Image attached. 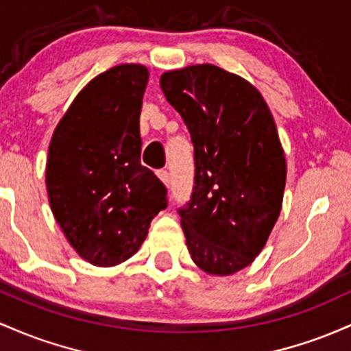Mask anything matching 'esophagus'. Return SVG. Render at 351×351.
Here are the masks:
<instances>
[{"mask_svg":"<svg viewBox=\"0 0 351 351\" xmlns=\"http://www.w3.org/2000/svg\"><path fill=\"white\" fill-rule=\"evenodd\" d=\"M157 176H159V179L162 180L165 186H169V184H171V174H169V171H165V169H160V171L157 172Z\"/></svg>","mask_w":351,"mask_h":351,"instance_id":"34e87169","label":"esophagus"}]
</instances>
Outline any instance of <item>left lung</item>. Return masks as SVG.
I'll list each match as a JSON object with an SVG mask.
<instances>
[{"label":"left lung","instance_id":"1","mask_svg":"<svg viewBox=\"0 0 351 351\" xmlns=\"http://www.w3.org/2000/svg\"><path fill=\"white\" fill-rule=\"evenodd\" d=\"M160 88L194 144V187L180 207L199 269L232 275L254 262L280 215L287 164L269 106L249 81L214 64L167 71Z\"/></svg>","mask_w":351,"mask_h":351}]
</instances>
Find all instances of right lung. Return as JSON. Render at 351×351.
<instances>
[{
    "label": "right lung",
    "mask_w": 351,
    "mask_h": 351,
    "mask_svg": "<svg viewBox=\"0 0 351 351\" xmlns=\"http://www.w3.org/2000/svg\"><path fill=\"white\" fill-rule=\"evenodd\" d=\"M149 71L119 64L94 77L59 121L49 144L46 187L54 219L73 249L97 267L131 258L167 189L141 164L139 117Z\"/></svg>",
    "instance_id": "add662e5"
}]
</instances>
